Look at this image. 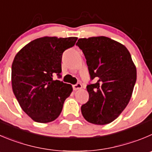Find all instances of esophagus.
I'll return each mask as SVG.
<instances>
[{"instance_id":"34e87169","label":"esophagus","mask_w":152,"mask_h":152,"mask_svg":"<svg viewBox=\"0 0 152 152\" xmlns=\"http://www.w3.org/2000/svg\"><path fill=\"white\" fill-rule=\"evenodd\" d=\"M72 87H73V89L74 90H78V89H80L82 88V85H81V83H76V84H75V85H73V86H72Z\"/></svg>"}]
</instances>
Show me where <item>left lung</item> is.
<instances>
[{"mask_svg":"<svg viewBox=\"0 0 152 152\" xmlns=\"http://www.w3.org/2000/svg\"><path fill=\"white\" fill-rule=\"evenodd\" d=\"M88 66L90 79L86 86L89 101L81 106L87 122L95 125L112 122L122 113L132 95L137 69L128 49L108 37L79 39Z\"/></svg>","mask_w":152,"mask_h":152,"instance_id":"1","label":"left lung"}]
</instances>
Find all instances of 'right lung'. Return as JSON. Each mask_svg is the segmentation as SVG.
<instances>
[{
  "label": "right lung",
  "instance_id": "obj_1",
  "mask_svg": "<svg viewBox=\"0 0 152 152\" xmlns=\"http://www.w3.org/2000/svg\"><path fill=\"white\" fill-rule=\"evenodd\" d=\"M77 37H42L24 46L12 65V86L21 109L34 121L47 123L55 120L72 85L53 80L61 77V62L66 49L75 45Z\"/></svg>",
  "mask_w": 152,
  "mask_h": 152
}]
</instances>
